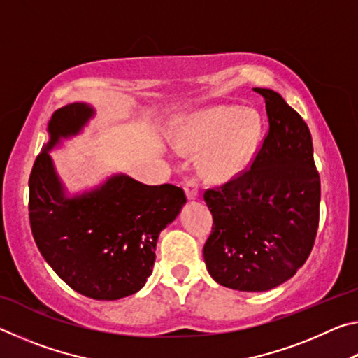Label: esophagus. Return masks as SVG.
<instances>
[{"mask_svg":"<svg viewBox=\"0 0 358 358\" xmlns=\"http://www.w3.org/2000/svg\"><path fill=\"white\" fill-rule=\"evenodd\" d=\"M185 194L187 201H196L199 196V183L197 180H187L185 183Z\"/></svg>","mask_w":358,"mask_h":358,"instance_id":"1","label":"esophagus"}]
</instances>
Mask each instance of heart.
<instances>
[{
    "label": "heart",
    "instance_id": "heart-1",
    "mask_svg": "<svg viewBox=\"0 0 358 358\" xmlns=\"http://www.w3.org/2000/svg\"><path fill=\"white\" fill-rule=\"evenodd\" d=\"M264 136L260 115L241 106H211L181 118L173 132L185 153H201L205 177L226 183L248 171Z\"/></svg>",
    "mask_w": 358,
    "mask_h": 358
}]
</instances>
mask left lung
<instances>
[{"label": "left lung", "mask_w": 358, "mask_h": 358, "mask_svg": "<svg viewBox=\"0 0 358 358\" xmlns=\"http://www.w3.org/2000/svg\"><path fill=\"white\" fill-rule=\"evenodd\" d=\"M254 92L268 117L262 148L250 171L203 194L213 215L205 265L217 284L241 292H265L296 273L313 250L320 203L306 123L280 93Z\"/></svg>", "instance_id": "1"}]
</instances>
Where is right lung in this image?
<instances>
[{"mask_svg":"<svg viewBox=\"0 0 358 358\" xmlns=\"http://www.w3.org/2000/svg\"><path fill=\"white\" fill-rule=\"evenodd\" d=\"M94 115L87 102L52 115L48 142L29 177V222L42 257L69 287L94 300H118L145 286L159 234L186 197L181 187L148 186L123 172L87 189H68L50 153L83 134Z\"/></svg>","mask_w":358,"mask_h":358,"instance_id":"right-lung-1","label":"right lung"}]
</instances>
